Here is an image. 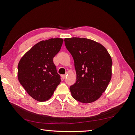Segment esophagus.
I'll list each match as a JSON object with an SVG mask.
<instances>
[{"instance_id": "34e87169", "label": "esophagus", "mask_w": 135, "mask_h": 135, "mask_svg": "<svg viewBox=\"0 0 135 135\" xmlns=\"http://www.w3.org/2000/svg\"><path fill=\"white\" fill-rule=\"evenodd\" d=\"M61 77H62V79H65V77H66V75H61Z\"/></svg>"}]
</instances>
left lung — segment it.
I'll return each instance as SVG.
<instances>
[{"label": "left lung", "mask_w": 135, "mask_h": 135, "mask_svg": "<svg viewBox=\"0 0 135 135\" xmlns=\"http://www.w3.org/2000/svg\"><path fill=\"white\" fill-rule=\"evenodd\" d=\"M66 48L72 55L76 81L70 90L73 97L83 103L96 101L111 79L113 62L102 45L86 38H65Z\"/></svg>", "instance_id": "8db88e82"}]
</instances>
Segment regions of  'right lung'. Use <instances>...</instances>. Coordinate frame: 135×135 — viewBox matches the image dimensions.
<instances>
[{
    "label": "right lung",
    "mask_w": 135,
    "mask_h": 135,
    "mask_svg": "<svg viewBox=\"0 0 135 135\" xmlns=\"http://www.w3.org/2000/svg\"><path fill=\"white\" fill-rule=\"evenodd\" d=\"M62 42L61 38L39 42L18 62V81L28 94L37 101L49 99L61 82L53 58L61 49Z\"/></svg>",
    "instance_id": "obj_1"
}]
</instances>
